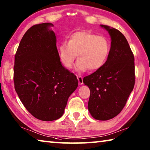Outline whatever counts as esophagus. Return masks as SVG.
Instances as JSON below:
<instances>
[{"label":"esophagus","instance_id":"esophagus-1","mask_svg":"<svg viewBox=\"0 0 150 150\" xmlns=\"http://www.w3.org/2000/svg\"><path fill=\"white\" fill-rule=\"evenodd\" d=\"M77 79H78V81H79V84H83V77H81V76L80 75H78L77 76Z\"/></svg>","mask_w":150,"mask_h":150}]
</instances>
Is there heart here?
Wrapping results in <instances>:
<instances>
[{"instance_id":"1","label":"heart","mask_w":150,"mask_h":150,"mask_svg":"<svg viewBox=\"0 0 150 150\" xmlns=\"http://www.w3.org/2000/svg\"><path fill=\"white\" fill-rule=\"evenodd\" d=\"M61 63L69 69L77 54V69L90 71L100 69L105 63L110 52V44L107 38L89 31H77L58 46Z\"/></svg>"}]
</instances>
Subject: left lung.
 <instances>
[{"instance_id":"left-lung-1","label":"left lung","mask_w":150,"mask_h":150,"mask_svg":"<svg viewBox=\"0 0 150 150\" xmlns=\"http://www.w3.org/2000/svg\"><path fill=\"white\" fill-rule=\"evenodd\" d=\"M111 38L109 56L103 66L83 79L91 91L90 113L97 120L115 117L126 105L135 83L134 57L127 40L119 30L101 25Z\"/></svg>"}]
</instances>
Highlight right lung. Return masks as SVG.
I'll return each instance as SVG.
<instances>
[{"label": "right lung", "mask_w": 150, "mask_h": 150, "mask_svg": "<svg viewBox=\"0 0 150 150\" xmlns=\"http://www.w3.org/2000/svg\"><path fill=\"white\" fill-rule=\"evenodd\" d=\"M50 23L37 24L24 34L13 66L16 92L31 115L39 120L60 118L68 98L78 86L76 76L60 62Z\"/></svg>", "instance_id": "1"}]
</instances>
